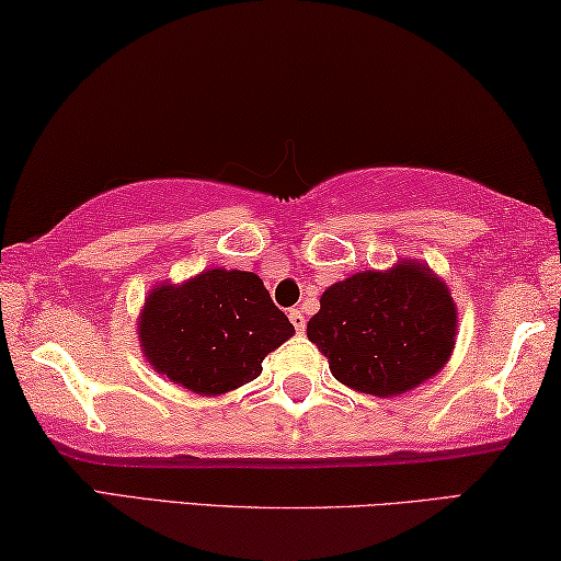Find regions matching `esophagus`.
I'll list each match as a JSON object with an SVG mask.
<instances>
[{
    "instance_id": "obj_1",
    "label": "esophagus",
    "mask_w": 561,
    "mask_h": 561,
    "mask_svg": "<svg viewBox=\"0 0 561 561\" xmlns=\"http://www.w3.org/2000/svg\"><path fill=\"white\" fill-rule=\"evenodd\" d=\"M288 318H290V322H293V328H296L298 332H302V330H306V316H302V312H300V310H296V308H293V310L288 312Z\"/></svg>"
}]
</instances>
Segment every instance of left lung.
<instances>
[{"label": "left lung", "mask_w": 561, "mask_h": 561, "mask_svg": "<svg viewBox=\"0 0 561 561\" xmlns=\"http://www.w3.org/2000/svg\"><path fill=\"white\" fill-rule=\"evenodd\" d=\"M458 310L424 263L399 261L330 286L308 322V340L332 377L371 397H397L436 377L456 345Z\"/></svg>", "instance_id": "obj_1"}]
</instances>
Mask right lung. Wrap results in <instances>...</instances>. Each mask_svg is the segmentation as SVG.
<instances>
[{
	"label": "right lung",
	"mask_w": 561,
	"mask_h": 561,
	"mask_svg": "<svg viewBox=\"0 0 561 561\" xmlns=\"http://www.w3.org/2000/svg\"><path fill=\"white\" fill-rule=\"evenodd\" d=\"M293 332L259 275L226 268L202 271L182 286L160 283L137 318L150 367L202 397L249 385Z\"/></svg>",
	"instance_id": "1"
}]
</instances>
